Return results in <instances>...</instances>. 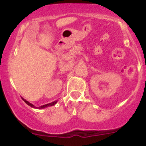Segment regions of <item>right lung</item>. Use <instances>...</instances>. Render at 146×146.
<instances>
[{
  "label": "right lung",
  "instance_id": "1",
  "mask_svg": "<svg viewBox=\"0 0 146 146\" xmlns=\"http://www.w3.org/2000/svg\"><path fill=\"white\" fill-rule=\"evenodd\" d=\"M22 99H23V100L26 103V104H28V105H29V106H30L31 107H33V108H35V109H39V110H40V109H44V108H46V107H51V106L55 105V104L57 103V102H58L57 100H56V101L53 102L48 103V104H44V105L40 106V107H35V106L34 105V104H31V103H29V102L26 100L24 99V98H22Z\"/></svg>",
  "mask_w": 146,
  "mask_h": 146
}]
</instances>
